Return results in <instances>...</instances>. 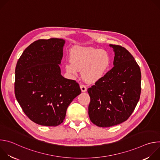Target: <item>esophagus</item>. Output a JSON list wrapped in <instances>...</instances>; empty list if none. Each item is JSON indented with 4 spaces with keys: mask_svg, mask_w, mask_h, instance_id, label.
<instances>
[{
    "mask_svg": "<svg viewBox=\"0 0 160 160\" xmlns=\"http://www.w3.org/2000/svg\"><path fill=\"white\" fill-rule=\"evenodd\" d=\"M80 89H81L82 92H86V91H87V87L84 85L81 84L80 85Z\"/></svg>",
    "mask_w": 160,
    "mask_h": 160,
    "instance_id": "obj_1",
    "label": "esophagus"
}]
</instances>
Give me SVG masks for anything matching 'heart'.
<instances>
[{
	"label": "heart",
	"instance_id": "heart-1",
	"mask_svg": "<svg viewBox=\"0 0 160 160\" xmlns=\"http://www.w3.org/2000/svg\"><path fill=\"white\" fill-rule=\"evenodd\" d=\"M70 59L64 64L66 72L72 77H76L82 70L83 79L90 83H95L104 77L111 61L106 51L86 47L73 49Z\"/></svg>",
	"mask_w": 160,
	"mask_h": 160
}]
</instances>
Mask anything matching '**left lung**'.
Returning a JSON list of instances; mask_svg holds the SVG:
<instances>
[{
    "label": "left lung",
    "mask_w": 160,
    "mask_h": 160,
    "mask_svg": "<svg viewBox=\"0 0 160 160\" xmlns=\"http://www.w3.org/2000/svg\"><path fill=\"white\" fill-rule=\"evenodd\" d=\"M109 47L115 52L114 67L87 90L90 120L100 127L126 121L139 100L141 90V70L132 55L120 45Z\"/></svg>",
    "instance_id": "1"
}]
</instances>
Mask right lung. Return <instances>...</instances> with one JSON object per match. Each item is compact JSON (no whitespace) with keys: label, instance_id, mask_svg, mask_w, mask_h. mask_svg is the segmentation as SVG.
Listing matches in <instances>:
<instances>
[{"label":"right lung","instance_id":"add662e5","mask_svg":"<svg viewBox=\"0 0 160 160\" xmlns=\"http://www.w3.org/2000/svg\"><path fill=\"white\" fill-rule=\"evenodd\" d=\"M65 40H38L22 52L15 70L16 98L25 115L42 126L56 127L81 93L76 81L63 77L59 65Z\"/></svg>","mask_w":160,"mask_h":160}]
</instances>
